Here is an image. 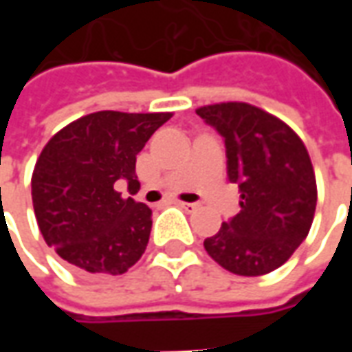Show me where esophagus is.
I'll return each mask as SVG.
<instances>
[{
  "mask_svg": "<svg viewBox=\"0 0 352 352\" xmlns=\"http://www.w3.org/2000/svg\"><path fill=\"white\" fill-rule=\"evenodd\" d=\"M177 206L183 207L184 211H194V209H198V204H190V201H177Z\"/></svg>",
  "mask_w": 352,
  "mask_h": 352,
  "instance_id": "1",
  "label": "esophagus"
}]
</instances>
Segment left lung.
I'll use <instances>...</instances> for the list:
<instances>
[{
  "label": "left lung",
  "mask_w": 352,
  "mask_h": 352,
  "mask_svg": "<svg viewBox=\"0 0 352 352\" xmlns=\"http://www.w3.org/2000/svg\"><path fill=\"white\" fill-rule=\"evenodd\" d=\"M224 138L228 179L241 211L204 241L224 270L256 277L285 264L309 234L317 181L309 153L288 124L243 101L196 109Z\"/></svg>",
  "instance_id": "8db88e82"
}]
</instances>
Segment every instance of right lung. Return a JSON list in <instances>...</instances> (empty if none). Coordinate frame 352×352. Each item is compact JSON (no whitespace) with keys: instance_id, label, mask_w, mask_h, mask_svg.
<instances>
[{"instance_id":"right-lung-1","label":"right lung","mask_w":352,"mask_h":352,"mask_svg":"<svg viewBox=\"0 0 352 352\" xmlns=\"http://www.w3.org/2000/svg\"><path fill=\"white\" fill-rule=\"evenodd\" d=\"M171 113L98 111L54 133L35 162L32 199L49 247L79 275H122L145 252L153 211L122 198L139 186L135 156Z\"/></svg>"}]
</instances>
